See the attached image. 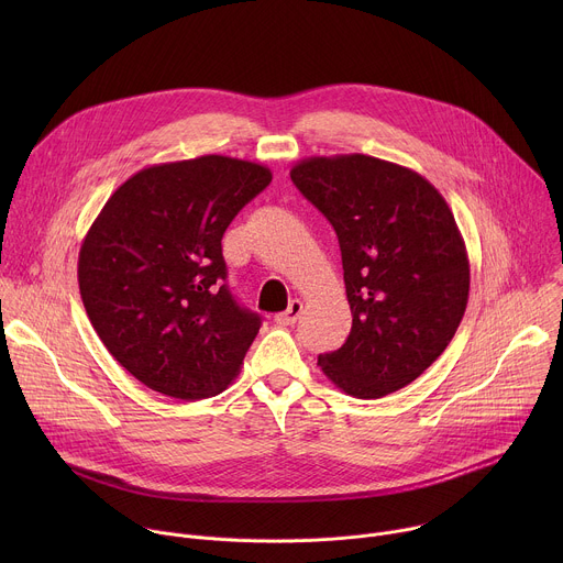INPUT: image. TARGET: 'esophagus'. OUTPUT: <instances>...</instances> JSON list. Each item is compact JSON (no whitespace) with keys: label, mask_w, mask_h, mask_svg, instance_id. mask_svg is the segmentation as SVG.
<instances>
[{"label":"esophagus","mask_w":563,"mask_h":563,"mask_svg":"<svg viewBox=\"0 0 563 563\" xmlns=\"http://www.w3.org/2000/svg\"><path fill=\"white\" fill-rule=\"evenodd\" d=\"M300 313H302V300L294 298V300L289 302V307H287L285 311H280V313H278L274 320H276L278 325H294Z\"/></svg>","instance_id":"esophagus-1"}]
</instances>
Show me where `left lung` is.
<instances>
[{
  "label": "left lung",
  "instance_id": "8db88e82",
  "mask_svg": "<svg viewBox=\"0 0 563 563\" xmlns=\"http://www.w3.org/2000/svg\"><path fill=\"white\" fill-rule=\"evenodd\" d=\"M289 176L339 235L352 309L347 341L318 356L320 369L356 398L410 385L467 305L470 261L448 202L421 174L363 153L305 157Z\"/></svg>",
  "mask_w": 563,
  "mask_h": 563
}]
</instances>
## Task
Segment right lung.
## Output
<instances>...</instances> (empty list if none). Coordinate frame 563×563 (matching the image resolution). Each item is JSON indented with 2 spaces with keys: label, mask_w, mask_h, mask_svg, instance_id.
Listing matches in <instances>:
<instances>
[{
  "label": "right lung",
  "mask_w": 563,
  "mask_h": 563,
  "mask_svg": "<svg viewBox=\"0 0 563 563\" xmlns=\"http://www.w3.org/2000/svg\"><path fill=\"white\" fill-rule=\"evenodd\" d=\"M269 183L267 167L229 155L151 165L91 224L79 296L107 350L146 387L198 400L238 376L261 316L222 283L220 240Z\"/></svg>",
  "instance_id": "right-lung-1"
}]
</instances>
